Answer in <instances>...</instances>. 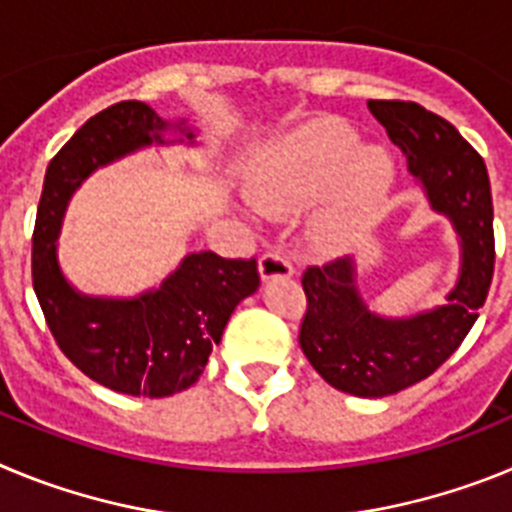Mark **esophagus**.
I'll use <instances>...</instances> for the list:
<instances>
[{
  "mask_svg": "<svg viewBox=\"0 0 512 512\" xmlns=\"http://www.w3.org/2000/svg\"><path fill=\"white\" fill-rule=\"evenodd\" d=\"M261 279H277V277H292L295 269L289 264V259L279 251H266L259 261Z\"/></svg>",
  "mask_w": 512,
  "mask_h": 512,
  "instance_id": "esophagus-1",
  "label": "esophagus"
}]
</instances>
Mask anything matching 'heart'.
I'll return each instance as SVG.
<instances>
[{
	"mask_svg": "<svg viewBox=\"0 0 512 512\" xmlns=\"http://www.w3.org/2000/svg\"><path fill=\"white\" fill-rule=\"evenodd\" d=\"M356 143L359 135L346 122H310L271 148L248 182V200L266 215H282L333 182L338 212L372 207L390 189L392 158L382 148Z\"/></svg>",
	"mask_w": 512,
	"mask_h": 512,
	"instance_id": "obj_1",
	"label": "heart"
}]
</instances>
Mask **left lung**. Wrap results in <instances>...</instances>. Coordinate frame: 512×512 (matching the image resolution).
Segmentation results:
<instances>
[{
  "mask_svg": "<svg viewBox=\"0 0 512 512\" xmlns=\"http://www.w3.org/2000/svg\"><path fill=\"white\" fill-rule=\"evenodd\" d=\"M369 112L405 153L433 210L454 225L459 279L441 307L384 318L361 300L351 256L307 266L300 346L330 387L356 397H387L431 377L467 338L490 292L495 233L485 161L449 120L400 99H369Z\"/></svg>",
  "mask_w": 512,
  "mask_h": 512,
  "instance_id": "obj_1",
  "label": "left lung"
}]
</instances>
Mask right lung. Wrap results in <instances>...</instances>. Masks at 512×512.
Returning <instances> with one entry per match:
<instances>
[{"label": "right lung", "mask_w": 512, "mask_h": 512, "mask_svg": "<svg viewBox=\"0 0 512 512\" xmlns=\"http://www.w3.org/2000/svg\"><path fill=\"white\" fill-rule=\"evenodd\" d=\"M182 122H166L146 102H117L89 117L48 164L33 230V287L45 323L66 359L94 382L133 397H169L200 379L235 305L259 289L256 259L212 251L184 256L174 274L130 300L81 295L58 266L56 241L71 194L99 166L164 146Z\"/></svg>", "instance_id": "right-lung-1"}]
</instances>
